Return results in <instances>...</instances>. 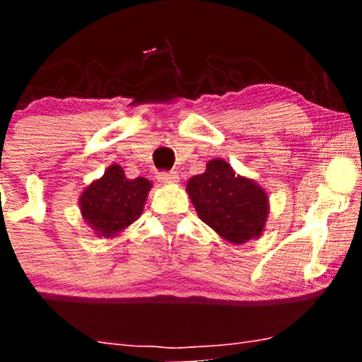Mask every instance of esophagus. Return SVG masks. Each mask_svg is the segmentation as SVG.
<instances>
[{
    "label": "esophagus",
    "mask_w": 362,
    "mask_h": 362,
    "mask_svg": "<svg viewBox=\"0 0 362 362\" xmlns=\"http://www.w3.org/2000/svg\"><path fill=\"white\" fill-rule=\"evenodd\" d=\"M158 180H160L161 184H165V185L177 184V182H178V175H175V173H167V172H163V173H160V175H158Z\"/></svg>",
    "instance_id": "obj_1"
}]
</instances>
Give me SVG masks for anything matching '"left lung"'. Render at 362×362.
<instances>
[{"mask_svg":"<svg viewBox=\"0 0 362 362\" xmlns=\"http://www.w3.org/2000/svg\"><path fill=\"white\" fill-rule=\"evenodd\" d=\"M187 194L199 218L226 242L242 245L264 233L271 211L267 192L221 158L207 161L206 172L187 182Z\"/></svg>","mask_w":362,"mask_h":362,"instance_id":"8db88e82","label":"left lung"}]
</instances>
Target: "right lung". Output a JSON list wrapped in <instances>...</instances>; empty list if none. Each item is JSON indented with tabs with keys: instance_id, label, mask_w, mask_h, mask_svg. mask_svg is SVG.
Returning <instances> with one entry per match:
<instances>
[{
	"instance_id": "obj_1",
	"label": "right lung",
	"mask_w": 362,
	"mask_h": 362,
	"mask_svg": "<svg viewBox=\"0 0 362 362\" xmlns=\"http://www.w3.org/2000/svg\"><path fill=\"white\" fill-rule=\"evenodd\" d=\"M151 187L144 177L129 180L122 167L112 163L100 178L81 192L78 199L81 218L93 235L115 238L143 214Z\"/></svg>"
}]
</instances>
